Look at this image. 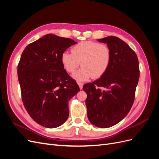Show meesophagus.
Instances as JSON below:
<instances>
[{
    "label": "esophagus",
    "mask_w": 159,
    "mask_h": 159,
    "mask_svg": "<svg viewBox=\"0 0 159 159\" xmlns=\"http://www.w3.org/2000/svg\"><path fill=\"white\" fill-rule=\"evenodd\" d=\"M78 85H79L80 89H82L84 84H83V83H81V82H78Z\"/></svg>",
    "instance_id": "1"
}]
</instances>
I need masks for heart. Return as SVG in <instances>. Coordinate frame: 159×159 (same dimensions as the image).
Masks as SVG:
<instances>
[{"mask_svg":"<svg viewBox=\"0 0 159 159\" xmlns=\"http://www.w3.org/2000/svg\"><path fill=\"white\" fill-rule=\"evenodd\" d=\"M111 60V51L105 44L93 41H82L71 48V53L64 52L61 61L64 69L73 73L80 65L82 66L73 74L78 81L90 78H99L108 70Z\"/></svg>","mask_w":159,"mask_h":159,"instance_id":"obj_1","label":"heart"}]
</instances>
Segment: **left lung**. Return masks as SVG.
<instances>
[{"mask_svg":"<svg viewBox=\"0 0 159 159\" xmlns=\"http://www.w3.org/2000/svg\"><path fill=\"white\" fill-rule=\"evenodd\" d=\"M107 44L111 60L107 71L98 80L86 84L88 117L95 126L107 128L126 116L134 102L139 79L137 56L129 46L116 36L98 40Z\"/></svg>","mask_w":159,"mask_h":159,"instance_id":"8db88e82","label":"left lung"}]
</instances>
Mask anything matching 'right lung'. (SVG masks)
<instances>
[{
    "label": "right lung",
    "instance_id": "add662e5",
    "mask_svg": "<svg viewBox=\"0 0 159 159\" xmlns=\"http://www.w3.org/2000/svg\"><path fill=\"white\" fill-rule=\"evenodd\" d=\"M76 42L48 34L28 44L18 65L22 99L31 118L40 125L56 128L69 116V100L80 91L67 73L61 55Z\"/></svg>",
    "mask_w": 159,
    "mask_h": 159
}]
</instances>
